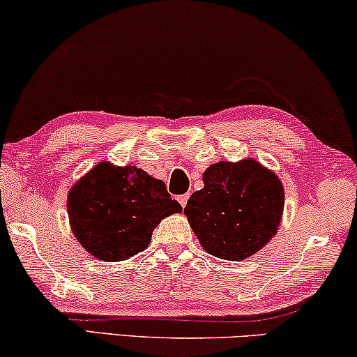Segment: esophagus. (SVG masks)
<instances>
[{
    "mask_svg": "<svg viewBox=\"0 0 357 357\" xmlns=\"http://www.w3.org/2000/svg\"><path fill=\"white\" fill-rule=\"evenodd\" d=\"M188 200H189V194H184V195L178 197V202L181 203V206H183V208L188 205Z\"/></svg>",
    "mask_w": 357,
    "mask_h": 357,
    "instance_id": "1",
    "label": "esophagus"
}]
</instances>
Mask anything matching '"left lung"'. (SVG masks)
Returning <instances> with one entry per match:
<instances>
[{"mask_svg": "<svg viewBox=\"0 0 357 357\" xmlns=\"http://www.w3.org/2000/svg\"><path fill=\"white\" fill-rule=\"evenodd\" d=\"M203 189L184 208L192 230L211 256L243 260L278 230L284 190L256 160L219 162L203 173Z\"/></svg>", "mask_w": 357, "mask_h": 357, "instance_id": "left-lung-1", "label": "left lung"}]
</instances>
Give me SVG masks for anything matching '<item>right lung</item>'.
<instances>
[{
  "instance_id": "add662e5",
  "label": "right lung",
  "mask_w": 357,
  "mask_h": 357,
  "mask_svg": "<svg viewBox=\"0 0 357 357\" xmlns=\"http://www.w3.org/2000/svg\"><path fill=\"white\" fill-rule=\"evenodd\" d=\"M181 211L163 181L141 168L107 162L98 163L68 195L73 234L86 251L106 262L137 256L158 222Z\"/></svg>"
}]
</instances>
